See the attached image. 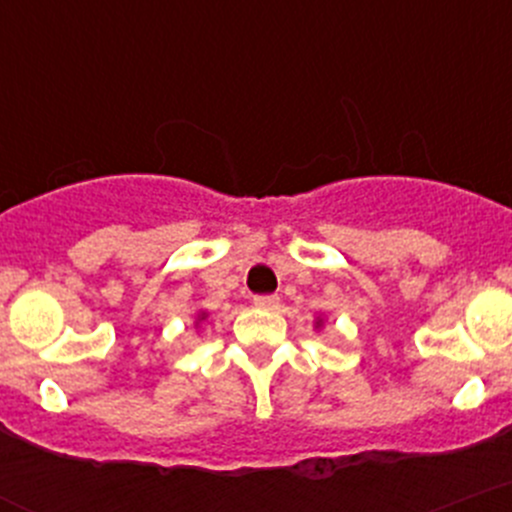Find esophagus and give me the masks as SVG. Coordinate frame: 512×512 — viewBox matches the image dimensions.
<instances>
[{
	"label": "esophagus",
	"mask_w": 512,
	"mask_h": 512,
	"mask_svg": "<svg viewBox=\"0 0 512 512\" xmlns=\"http://www.w3.org/2000/svg\"><path fill=\"white\" fill-rule=\"evenodd\" d=\"M278 303H281V298H278V295H254V305H256V308L276 310Z\"/></svg>",
	"instance_id": "esophagus-1"
}]
</instances>
